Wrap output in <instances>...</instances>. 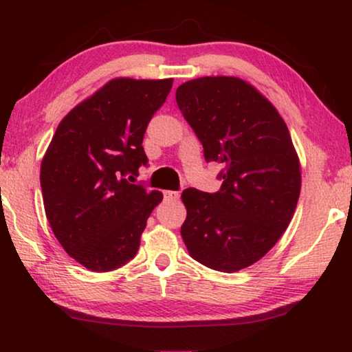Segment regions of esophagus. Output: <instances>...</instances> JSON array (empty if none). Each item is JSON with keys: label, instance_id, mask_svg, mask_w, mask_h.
Segmentation results:
<instances>
[{"label": "esophagus", "instance_id": "esophagus-1", "mask_svg": "<svg viewBox=\"0 0 352 352\" xmlns=\"http://www.w3.org/2000/svg\"><path fill=\"white\" fill-rule=\"evenodd\" d=\"M164 197H165V200H168V201H175V200H177V198H179V192L164 190Z\"/></svg>", "mask_w": 352, "mask_h": 352}]
</instances>
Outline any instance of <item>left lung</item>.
I'll return each mask as SVG.
<instances>
[{"instance_id": "1", "label": "left lung", "mask_w": 352, "mask_h": 352, "mask_svg": "<svg viewBox=\"0 0 352 352\" xmlns=\"http://www.w3.org/2000/svg\"><path fill=\"white\" fill-rule=\"evenodd\" d=\"M206 162H221V190L182 192L188 254L219 272L257 261L286 230L302 187L300 159L276 108L235 76H205L176 90Z\"/></svg>"}]
</instances>
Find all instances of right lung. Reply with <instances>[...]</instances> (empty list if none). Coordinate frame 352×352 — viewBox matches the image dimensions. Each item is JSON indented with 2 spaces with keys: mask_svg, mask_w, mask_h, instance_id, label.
I'll return each mask as SVG.
<instances>
[{
  "mask_svg": "<svg viewBox=\"0 0 352 352\" xmlns=\"http://www.w3.org/2000/svg\"><path fill=\"white\" fill-rule=\"evenodd\" d=\"M173 79L116 78L66 114L41 162L44 210L69 257L111 272L135 257L162 192L129 181L147 164L146 126Z\"/></svg>",
  "mask_w": 352,
  "mask_h": 352,
  "instance_id": "right-lung-1",
  "label": "right lung"
}]
</instances>
